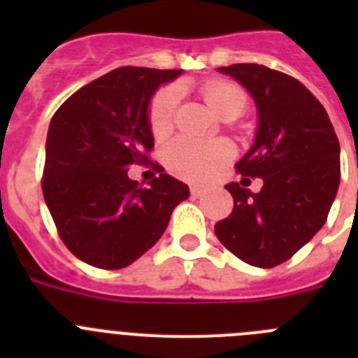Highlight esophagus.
Listing matches in <instances>:
<instances>
[{
    "instance_id": "obj_1",
    "label": "esophagus",
    "mask_w": 358,
    "mask_h": 358,
    "mask_svg": "<svg viewBox=\"0 0 358 358\" xmlns=\"http://www.w3.org/2000/svg\"><path fill=\"white\" fill-rule=\"evenodd\" d=\"M189 194H192L194 199H199L204 192H202V188H199V186H192V188H189Z\"/></svg>"
}]
</instances>
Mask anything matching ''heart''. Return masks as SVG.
Instances as JSON below:
<instances>
[{"instance_id": "obj_1", "label": "heart", "mask_w": 358, "mask_h": 358, "mask_svg": "<svg viewBox=\"0 0 358 358\" xmlns=\"http://www.w3.org/2000/svg\"><path fill=\"white\" fill-rule=\"evenodd\" d=\"M208 106L224 120H235L248 107V94L238 84L229 80H210L201 87ZM179 90L164 87L157 91L148 107V123L156 138H164L173 127ZM235 156L233 143L224 138L195 140L181 136L164 152V163L173 176L192 182H206Z\"/></svg>"}]
</instances>
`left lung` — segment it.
Here are the masks:
<instances>
[{
    "mask_svg": "<svg viewBox=\"0 0 358 358\" xmlns=\"http://www.w3.org/2000/svg\"><path fill=\"white\" fill-rule=\"evenodd\" d=\"M255 98L258 132L235 164L229 182L233 211L215 224V235L240 260L271 268L292 258L324 226L341 181L339 140L327 110L305 85L260 64L218 68ZM260 176L264 186H247Z\"/></svg>",
    "mask_w": 358,
    "mask_h": 358,
    "instance_id": "obj_1",
    "label": "left lung"
}]
</instances>
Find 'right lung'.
<instances>
[{
    "instance_id": "right-lung-1",
    "label": "right lung",
    "mask_w": 358,
    "mask_h": 358,
    "mask_svg": "<svg viewBox=\"0 0 358 358\" xmlns=\"http://www.w3.org/2000/svg\"><path fill=\"white\" fill-rule=\"evenodd\" d=\"M179 75L116 68L53 115L41 185L59 236L78 260L106 271L127 267L161 238L173 208L188 199V186L164 169L148 186L127 176L132 164L150 163L152 94Z\"/></svg>"
}]
</instances>
